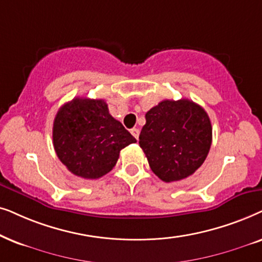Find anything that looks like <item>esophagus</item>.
<instances>
[{
    "mask_svg": "<svg viewBox=\"0 0 262 262\" xmlns=\"http://www.w3.org/2000/svg\"><path fill=\"white\" fill-rule=\"evenodd\" d=\"M130 133H132V135H133V137L138 140V139H139V134H140V130H139L138 128H133V129H132V130H130Z\"/></svg>",
    "mask_w": 262,
    "mask_h": 262,
    "instance_id": "esophagus-1",
    "label": "esophagus"
}]
</instances>
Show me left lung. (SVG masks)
Segmentation results:
<instances>
[{
    "instance_id": "8db88e82",
    "label": "left lung",
    "mask_w": 262,
    "mask_h": 262,
    "mask_svg": "<svg viewBox=\"0 0 262 262\" xmlns=\"http://www.w3.org/2000/svg\"><path fill=\"white\" fill-rule=\"evenodd\" d=\"M145 117L139 144L152 171L167 183L193 175L205 162L212 144L206 111L189 99H165Z\"/></svg>"
}]
</instances>
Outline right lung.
Returning a JSON list of instances; mask_svg holds the SVG:
<instances>
[{"label":"right lung","mask_w":262,"mask_h":262,"mask_svg":"<svg viewBox=\"0 0 262 262\" xmlns=\"http://www.w3.org/2000/svg\"><path fill=\"white\" fill-rule=\"evenodd\" d=\"M58 159L75 176L99 179L116 165L120 152L137 142L109 114L103 99L74 98L56 114L52 127Z\"/></svg>","instance_id":"right-lung-1"}]
</instances>
